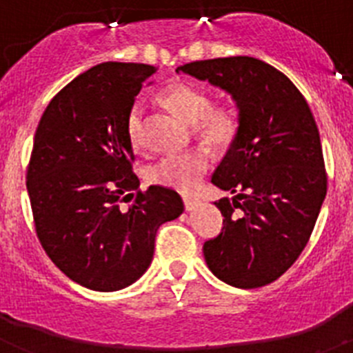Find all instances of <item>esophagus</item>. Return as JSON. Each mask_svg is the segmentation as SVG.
<instances>
[{"instance_id":"esophagus-1","label":"esophagus","mask_w":353,"mask_h":353,"mask_svg":"<svg viewBox=\"0 0 353 353\" xmlns=\"http://www.w3.org/2000/svg\"><path fill=\"white\" fill-rule=\"evenodd\" d=\"M183 207H185L187 212L196 210L199 207V199L198 198H183Z\"/></svg>"}]
</instances>
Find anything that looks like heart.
Segmentation results:
<instances>
[{"instance_id":"1","label":"heart","mask_w":353,"mask_h":353,"mask_svg":"<svg viewBox=\"0 0 353 353\" xmlns=\"http://www.w3.org/2000/svg\"><path fill=\"white\" fill-rule=\"evenodd\" d=\"M159 101L173 111L185 123L199 141L212 150H226L239 136V117L230 105H212L207 92L189 83H173L159 93ZM143 105L132 104L127 114V138L134 150L143 148ZM210 159L203 150H191L183 154L162 157L146 170V180L154 185L168 187L173 191L191 192L199 185L208 171Z\"/></svg>"}]
</instances>
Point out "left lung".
Wrapping results in <instances>:
<instances>
[{
    "instance_id": "8db88e82",
    "label": "left lung",
    "mask_w": 353,
    "mask_h": 353,
    "mask_svg": "<svg viewBox=\"0 0 353 353\" xmlns=\"http://www.w3.org/2000/svg\"><path fill=\"white\" fill-rule=\"evenodd\" d=\"M226 90L239 108V136L212 183L230 191L215 207L223 230L203 244L208 269L236 288L281 277L305 248L327 194L316 121L288 77L251 56L176 68Z\"/></svg>"
}]
</instances>
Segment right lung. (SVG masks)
<instances>
[{
    "mask_svg": "<svg viewBox=\"0 0 353 353\" xmlns=\"http://www.w3.org/2000/svg\"><path fill=\"white\" fill-rule=\"evenodd\" d=\"M155 68L108 61L52 97L35 132L26 187L43 251L72 281L117 292L152 263L161 224L183 212L173 189H139L127 114Z\"/></svg>",
    "mask_w": 353,
    "mask_h": 353,
    "instance_id": "right-lung-1",
    "label": "right lung"
}]
</instances>
